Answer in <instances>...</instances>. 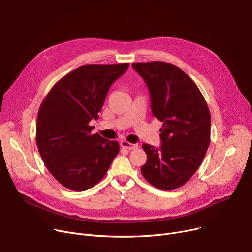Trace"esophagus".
Returning <instances> with one entry per match:
<instances>
[{
    "instance_id": "esophagus-1",
    "label": "esophagus",
    "mask_w": 252,
    "mask_h": 252,
    "mask_svg": "<svg viewBox=\"0 0 252 252\" xmlns=\"http://www.w3.org/2000/svg\"><path fill=\"white\" fill-rule=\"evenodd\" d=\"M121 146L126 148V149H128V150H135L138 148V145L137 144H131L127 141H122L121 142Z\"/></svg>"
}]
</instances>
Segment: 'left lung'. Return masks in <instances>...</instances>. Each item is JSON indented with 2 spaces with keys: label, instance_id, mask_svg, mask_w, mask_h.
Here are the masks:
<instances>
[{
  "label": "left lung",
  "instance_id": "1",
  "mask_svg": "<svg viewBox=\"0 0 252 252\" xmlns=\"http://www.w3.org/2000/svg\"><path fill=\"white\" fill-rule=\"evenodd\" d=\"M150 91L153 115L163 123L161 146L144 144L145 179L162 190L188 182L202 164L210 145L211 115L195 83L177 66L164 62L132 63Z\"/></svg>",
  "mask_w": 252,
  "mask_h": 252
}]
</instances>
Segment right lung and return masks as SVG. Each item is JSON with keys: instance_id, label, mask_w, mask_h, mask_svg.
Returning a JSON list of instances; mask_svg holds the SVG:
<instances>
[{"instance_id": "1", "label": "right lung", "mask_w": 252, "mask_h": 252, "mask_svg": "<svg viewBox=\"0 0 252 252\" xmlns=\"http://www.w3.org/2000/svg\"><path fill=\"white\" fill-rule=\"evenodd\" d=\"M86 64L63 77L42 101L36 123V144L48 171L71 190L91 189L106 174L120 145L92 135L111 84L128 68Z\"/></svg>"}]
</instances>
